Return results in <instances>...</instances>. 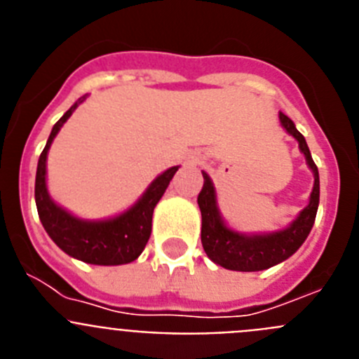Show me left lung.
<instances>
[{
	"mask_svg": "<svg viewBox=\"0 0 359 359\" xmlns=\"http://www.w3.org/2000/svg\"><path fill=\"white\" fill-rule=\"evenodd\" d=\"M278 116H280L282 128L298 142V147L304 152L309 169L315 174V185L311 192L309 205L284 230L273 231V233H253V236L239 233V231L228 228L221 219L217 201H215L214 183L207 172H203L205 183L198 196V205L201 210V243L208 259L226 269L261 271V269H268L278 262L286 261L302 246L304 241L309 236L311 228L315 224L320 201L318 167L311 158L306 138L294 128L293 120L287 118L284 113H280Z\"/></svg>",
	"mask_w": 359,
	"mask_h": 359,
	"instance_id": "1",
	"label": "left lung"
}]
</instances>
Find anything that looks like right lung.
Listing matches in <instances>:
<instances>
[{"label":"right lung","instance_id":"obj_1","mask_svg":"<svg viewBox=\"0 0 359 359\" xmlns=\"http://www.w3.org/2000/svg\"><path fill=\"white\" fill-rule=\"evenodd\" d=\"M81 97L53 126L46 147L43 149L36 174V205L44 230L53 243L73 259L88 264L118 266L136 261L151 237L152 212L169 187L177 167H170L154 180L129 210L106 221H84L52 201L46 189V156L53 138L62 123L72 116L75 107L84 100Z\"/></svg>","mask_w":359,"mask_h":359}]
</instances>
